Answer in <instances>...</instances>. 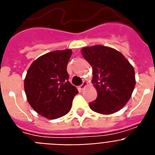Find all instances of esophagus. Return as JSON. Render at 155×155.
<instances>
[{
    "instance_id": "obj_1",
    "label": "esophagus",
    "mask_w": 155,
    "mask_h": 155,
    "mask_svg": "<svg viewBox=\"0 0 155 155\" xmlns=\"http://www.w3.org/2000/svg\"><path fill=\"white\" fill-rule=\"evenodd\" d=\"M87 85V83L86 81H84L83 82V84L79 87V90H80V91H83V90L86 87V86Z\"/></svg>"
}]
</instances>
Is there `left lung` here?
Segmentation results:
<instances>
[{
  "label": "left lung",
  "mask_w": 155,
  "mask_h": 155,
  "mask_svg": "<svg viewBox=\"0 0 155 155\" xmlns=\"http://www.w3.org/2000/svg\"><path fill=\"white\" fill-rule=\"evenodd\" d=\"M81 52L91 65L92 83L97 92L90 108L102 114L117 112L128 102L136 85L133 67L113 48L97 45L83 48Z\"/></svg>",
  "instance_id": "8db88e82"
}]
</instances>
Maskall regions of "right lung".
<instances>
[{
    "label": "right lung",
    "instance_id": "1",
    "mask_svg": "<svg viewBox=\"0 0 155 155\" xmlns=\"http://www.w3.org/2000/svg\"><path fill=\"white\" fill-rule=\"evenodd\" d=\"M71 55V49L45 53L31 64L27 71L24 80L27 101L44 117L53 120L67 114L78 94L68 81L67 65Z\"/></svg>",
    "mask_w": 155,
    "mask_h": 155
}]
</instances>
